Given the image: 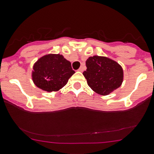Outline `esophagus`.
I'll list each match as a JSON object with an SVG mask.
<instances>
[{"mask_svg": "<svg viewBox=\"0 0 154 154\" xmlns=\"http://www.w3.org/2000/svg\"><path fill=\"white\" fill-rule=\"evenodd\" d=\"M83 71V67H80L78 69V71Z\"/></svg>", "mask_w": 154, "mask_h": 154, "instance_id": "esophagus-1", "label": "esophagus"}]
</instances>
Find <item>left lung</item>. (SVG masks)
<instances>
[{"label":"left lung","mask_w":154,"mask_h":154,"mask_svg":"<svg viewBox=\"0 0 154 154\" xmlns=\"http://www.w3.org/2000/svg\"><path fill=\"white\" fill-rule=\"evenodd\" d=\"M86 71L83 73L87 84L96 93L109 95L121 86L123 71L117 62L104 57L94 56L86 62Z\"/></svg>","instance_id":"obj_1"}]
</instances>
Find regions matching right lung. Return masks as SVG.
<instances>
[{"label":"right lung","mask_w":154,"mask_h":154,"mask_svg":"<svg viewBox=\"0 0 154 154\" xmlns=\"http://www.w3.org/2000/svg\"><path fill=\"white\" fill-rule=\"evenodd\" d=\"M75 73L71 64L62 55L48 54L40 58L33 66L32 80L36 86L47 92H56Z\"/></svg>","instance_id":"1"}]
</instances>
